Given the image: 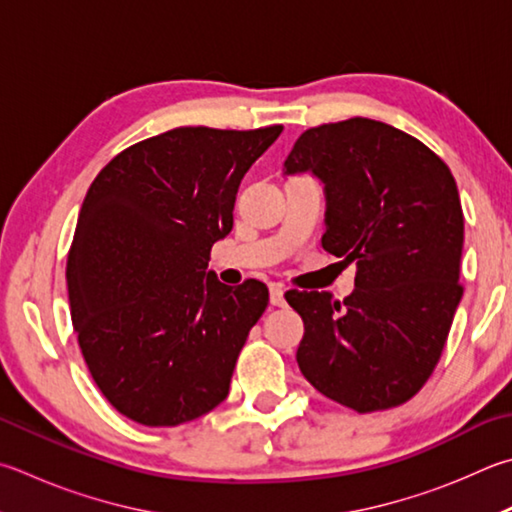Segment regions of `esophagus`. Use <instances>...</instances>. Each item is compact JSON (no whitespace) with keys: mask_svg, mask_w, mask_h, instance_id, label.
<instances>
[{"mask_svg":"<svg viewBox=\"0 0 512 512\" xmlns=\"http://www.w3.org/2000/svg\"><path fill=\"white\" fill-rule=\"evenodd\" d=\"M271 304L273 306H284L286 300H284V288L280 284H273L271 286Z\"/></svg>","mask_w":512,"mask_h":512,"instance_id":"1","label":"esophagus"}]
</instances>
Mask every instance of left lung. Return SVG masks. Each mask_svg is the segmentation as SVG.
<instances>
[{"label": "left lung", "mask_w": 512, "mask_h": 512, "mask_svg": "<svg viewBox=\"0 0 512 512\" xmlns=\"http://www.w3.org/2000/svg\"><path fill=\"white\" fill-rule=\"evenodd\" d=\"M327 192L322 248L356 264V291H291L302 315L297 365L358 414L410 401L432 376L461 302L463 210L457 181L418 138L371 118L306 129L284 163Z\"/></svg>", "instance_id": "obj_1"}]
</instances>
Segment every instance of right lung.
<instances>
[{"label": "right lung", "mask_w": 512, "mask_h": 512, "mask_svg": "<svg viewBox=\"0 0 512 512\" xmlns=\"http://www.w3.org/2000/svg\"><path fill=\"white\" fill-rule=\"evenodd\" d=\"M282 129L176 127L116 154L87 190L67 259L71 322L102 396L132 421L174 427L228 396L268 288L206 268L241 179Z\"/></svg>", "instance_id": "obj_1"}]
</instances>
